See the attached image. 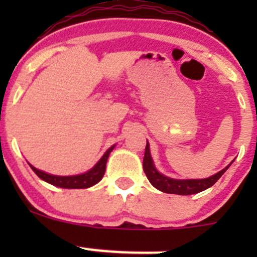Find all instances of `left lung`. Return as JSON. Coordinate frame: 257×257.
Returning <instances> with one entry per match:
<instances>
[{
    "label": "left lung",
    "mask_w": 257,
    "mask_h": 257,
    "mask_svg": "<svg viewBox=\"0 0 257 257\" xmlns=\"http://www.w3.org/2000/svg\"><path fill=\"white\" fill-rule=\"evenodd\" d=\"M149 148L150 145L147 141V147H145L143 159V169L145 175H147L148 180L150 181V184H152L154 188L163 191V193L168 194L191 195V194H196L200 193V191L206 190V189H209L210 186L214 185V184L221 178V175L229 169V167L232 164V162H234V160H232L227 167H225L224 169L220 170L219 173H216V174L205 179H173L169 177H165L164 174L158 172V169L154 165V162H153L152 155H150Z\"/></svg>",
    "instance_id": "8db88e82"
}]
</instances>
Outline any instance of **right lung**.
<instances>
[{"label":"right lung","instance_id":"right-lung-1","mask_svg":"<svg viewBox=\"0 0 257 257\" xmlns=\"http://www.w3.org/2000/svg\"><path fill=\"white\" fill-rule=\"evenodd\" d=\"M114 147H115V144L112 145V147H110L104 154H103V157L98 160L97 164H95L92 169L83 173V174L61 177V175L48 174V173L37 169V168H35L31 164L30 167L32 168V170L37 174L38 178L45 180L46 183L52 184V185L54 186H59V188H64V189H87V188H90V186L95 185V184L99 183V181L102 180L103 175H104L105 173L107 160L108 158H109V154L112 153V150L114 149Z\"/></svg>","mask_w":257,"mask_h":257}]
</instances>
